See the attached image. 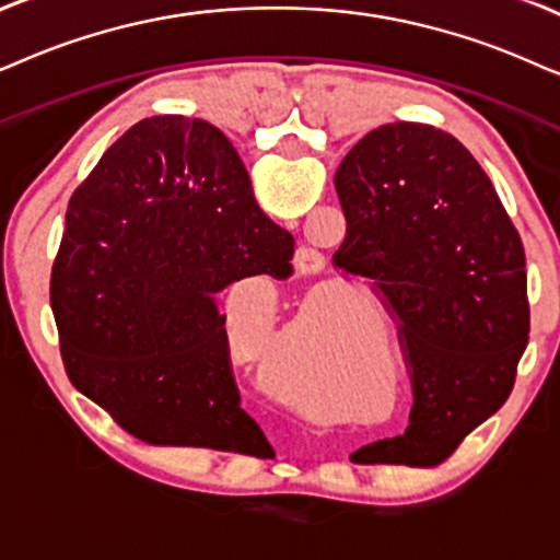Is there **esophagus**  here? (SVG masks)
I'll return each instance as SVG.
<instances>
[{
  "mask_svg": "<svg viewBox=\"0 0 560 560\" xmlns=\"http://www.w3.org/2000/svg\"><path fill=\"white\" fill-rule=\"evenodd\" d=\"M323 266H325L323 256L317 250H313V247H300V250H296V256H294L296 273H302V276L317 273Z\"/></svg>",
  "mask_w": 560,
  "mask_h": 560,
  "instance_id": "esophagus-1",
  "label": "esophagus"
}]
</instances>
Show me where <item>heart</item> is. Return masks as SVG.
I'll return each mask as SVG.
<instances>
[{
  "label": "heart",
  "mask_w": 560,
  "mask_h": 560,
  "mask_svg": "<svg viewBox=\"0 0 560 560\" xmlns=\"http://www.w3.org/2000/svg\"><path fill=\"white\" fill-rule=\"evenodd\" d=\"M230 336H232V346H235V349H243V341H245V338H243V332H240V336H237V332L235 330H232L230 332Z\"/></svg>",
  "instance_id": "heart-1"
}]
</instances>
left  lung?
Instances as JSON below:
<instances>
[{"label": "left lung", "instance_id": "obj_1", "mask_svg": "<svg viewBox=\"0 0 560 560\" xmlns=\"http://www.w3.org/2000/svg\"><path fill=\"white\" fill-rule=\"evenodd\" d=\"M336 190L346 240L332 260L374 279L393 304L413 372L406 434L359 452L439 465L514 387L529 338L520 232L476 158L427 124H385L359 139Z\"/></svg>", "mask_w": 560, "mask_h": 560}]
</instances>
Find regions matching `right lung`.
<instances>
[{"label": "right lung", "mask_w": 560, "mask_h": 560, "mask_svg": "<svg viewBox=\"0 0 560 560\" xmlns=\"http://www.w3.org/2000/svg\"><path fill=\"white\" fill-rule=\"evenodd\" d=\"M292 256L217 126L144 118L69 201L51 268L67 377L154 447L273 452L240 408L217 294L247 276L284 279Z\"/></svg>", "instance_id": "obj_1"}]
</instances>
